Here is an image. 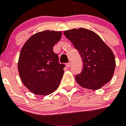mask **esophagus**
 <instances>
[{
	"label": "esophagus",
	"mask_w": 126,
	"mask_h": 126,
	"mask_svg": "<svg viewBox=\"0 0 126 126\" xmlns=\"http://www.w3.org/2000/svg\"><path fill=\"white\" fill-rule=\"evenodd\" d=\"M71 62H68V63H67V64H66L67 67H68V68H69L70 67H71Z\"/></svg>",
	"instance_id": "34e87169"
}]
</instances>
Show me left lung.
Masks as SVG:
<instances>
[{
  "instance_id": "left-lung-1",
  "label": "left lung",
  "mask_w": 126,
  "mask_h": 126,
  "mask_svg": "<svg viewBox=\"0 0 126 126\" xmlns=\"http://www.w3.org/2000/svg\"><path fill=\"white\" fill-rule=\"evenodd\" d=\"M64 34L83 59V71L75 77L79 85L97 90L112 79L115 68V56L98 34L82 28L64 31Z\"/></svg>"
}]
</instances>
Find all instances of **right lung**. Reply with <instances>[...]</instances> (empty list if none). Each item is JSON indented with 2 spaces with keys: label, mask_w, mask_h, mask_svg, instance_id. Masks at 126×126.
<instances>
[{
  "label": "right lung",
  "mask_w": 126,
  "mask_h": 126,
  "mask_svg": "<svg viewBox=\"0 0 126 126\" xmlns=\"http://www.w3.org/2000/svg\"><path fill=\"white\" fill-rule=\"evenodd\" d=\"M61 36L60 31L38 32L22 47L17 64L19 74L24 85L34 94L48 95L59 86L65 65L59 62L53 47Z\"/></svg>",
  "instance_id": "add662e5"
}]
</instances>
